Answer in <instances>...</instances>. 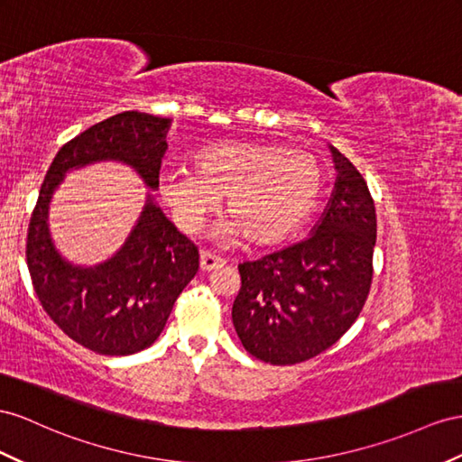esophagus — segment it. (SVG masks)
<instances>
[{
	"mask_svg": "<svg viewBox=\"0 0 462 462\" xmlns=\"http://www.w3.org/2000/svg\"><path fill=\"white\" fill-rule=\"evenodd\" d=\"M224 265V259L210 254V252H200V271H212L217 267H222Z\"/></svg>",
	"mask_w": 462,
	"mask_h": 462,
	"instance_id": "34e87169",
	"label": "esophagus"
}]
</instances>
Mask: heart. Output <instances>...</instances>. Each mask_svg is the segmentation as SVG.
<instances>
[{
  "mask_svg": "<svg viewBox=\"0 0 462 462\" xmlns=\"http://www.w3.org/2000/svg\"><path fill=\"white\" fill-rule=\"evenodd\" d=\"M193 171L160 177V197L175 226L197 234L224 197L228 218L218 236L228 244L247 240L273 245L297 232L322 193L324 171L314 153L271 142H220L199 150Z\"/></svg>",
  "mask_w": 462,
  "mask_h": 462,
  "instance_id": "heart-1",
  "label": "heart"
}]
</instances>
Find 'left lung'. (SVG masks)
I'll return each mask as SVG.
<instances>
[{
  "label": "left lung",
  "instance_id": "8db88e82",
  "mask_svg": "<svg viewBox=\"0 0 462 462\" xmlns=\"http://www.w3.org/2000/svg\"><path fill=\"white\" fill-rule=\"evenodd\" d=\"M332 152L336 191L314 234L238 265L242 285L232 322L259 361L294 365L316 357L347 332L369 297L374 200L359 170Z\"/></svg>",
  "mask_w": 462,
  "mask_h": 462
}]
</instances>
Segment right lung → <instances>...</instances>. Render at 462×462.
Returning <instances> with one entry per match:
<instances>
[{
  "label": "right lung",
  "instance_id": "obj_1",
  "mask_svg": "<svg viewBox=\"0 0 462 462\" xmlns=\"http://www.w3.org/2000/svg\"><path fill=\"white\" fill-rule=\"evenodd\" d=\"M168 126V118L125 111L66 142L46 171L29 220L25 255L42 310L68 337L99 355H130L158 339L177 297L197 273L199 250L150 199L121 252L93 269L72 267L51 244V197L68 170L99 160L133 165L156 189Z\"/></svg>",
  "mask_w": 462,
  "mask_h": 462
}]
</instances>
